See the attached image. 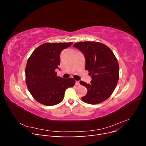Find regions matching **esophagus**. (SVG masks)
Returning <instances> with one entry per match:
<instances>
[{
  "instance_id": "obj_1",
  "label": "esophagus",
  "mask_w": 146,
  "mask_h": 146,
  "mask_svg": "<svg viewBox=\"0 0 146 146\" xmlns=\"http://www.w3.org/2000/svg\"><path fill=\"white\" fill-rule=\"evenodd\" d=\"M76 85L77 86L80 85V82H79L78 81H76Z\"/></svg>"
}]
</instances>
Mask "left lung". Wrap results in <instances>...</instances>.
<instances>
[{"mask_svg":"<svg viewBox=\"0 0 146 146\" xmlns=\"http://www.w3.org/2000/svg\"><path fill=\"white\" fill-rule=\"evenodd\" d=\"M74 46L85 55V69L92 77L90 84L80 82L88 90L82 100L92 105L102 102L113 94L117 84L119 67L116 57L108 46L99 42H78Z\"/></svg>","mask_w":146,"mask_h":146,"instance_id":"obj_1","label":"left lung"}]
</instances>
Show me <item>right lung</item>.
Returning <instances> with one entry per match:
<instances>
[{"label": "right lung", "mask_w": 146, "mask_h": 146, "mask_svg": "<svg viewBox=\"0 0 146 146\" xmlns=\"http://www.w3.org/2000/svg\"><path fill=\"white\" fill-rule=\"evenodd\" d=\"M73 42H46L38 46L30 56L25 67V82L31 95L38 102L46 106L60 104L66 90L73 87L72 78L56 76L60 54Z\"/></svg>", "instance_id": "1"}]
</instances>
